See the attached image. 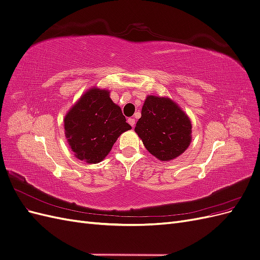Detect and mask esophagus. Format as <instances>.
Here are the masks:
<instances>
[{
  "instance_id": "obj_1",
  "label": "esophagus",
  "mask_w": 260,
  "mask_h": 260,
  "mask_svg": "<svg viewBox=\"0 0 260 260\" xmlns=\"http://www.w3.org/2000/svg\"><path fill=\"white\" fill-rule=\"evenodd\" d=\"M128 122H129V124L131 125L132 128L136 125V119H135V118H128Z\"/></svg>"
}]
</instances>
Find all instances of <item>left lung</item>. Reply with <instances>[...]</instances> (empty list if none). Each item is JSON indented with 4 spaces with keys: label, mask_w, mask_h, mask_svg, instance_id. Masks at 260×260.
Masks as SVG:
<instances>
[{
    "label": "left lung",
    "mask_w": 260,
    "mask_h": 260,
    "mask_svg": "<svg viewBox=\"0 0 260 260\" xmlns=\"http://www.w3.org/2000/svg\"><path fill=\"white\" fill-rule=\"evenodd\" d=\"M135 131L147 151L161 161L177 158L192 140L190 118L168 98L148 95Z\"/></svg>",
    "instance_id": "obj_1"
}]
</instances>
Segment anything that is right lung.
I'll return each mask as SVG.
<instances>
[{
  "instance_id": "add662e5",
  "label": "right lung",
  "mask_w": 260,
  "mask_h": 260,
  "mask_svg": "<svg viewBox=\"0 0 260 260\" xmlns=\"http://www.w3.org/2000/svg\"><path fill=\"white\" fill-rule=\"evenodd\" d=\"M64 127L75 156L88 164L103 160L121 133L131 129L109 91L98 88L86 91L69 109Z\"/></svg>"
}]
</instances>
